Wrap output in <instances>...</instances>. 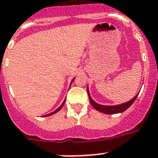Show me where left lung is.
Returning a JSON list of instances; mask_svg holds the SVG:
<instances>
[{
	"mask_svg": "<svg viewBox=\"0 0 158 158\" xmlns=\"http://www.w3.org/2000/svg\"><path fill=\"white\" fill-rule=\"evenodd\" d=\"M87 94H88V97H89L90 103L92 106H93L95 109H96L99 112H101L105 114H116V113H120V112H124L125 110L128 109L129 107L132 104V103L135 101V99H136L138 94L135 96L133 99H132L130 101L126 102L124 104H120V105H115V106H104V105H100V104H98L97 103H95L93 99H91V95L89 94V91H88V88H87Z\"/></svg>",
	"mask_w": 158,
	"mask_h": 158,
	"instance_id": "8db88e82",
	"label": "left lung"
}]
</instances>
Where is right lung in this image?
I'll return each instance as SVG.
<instances>
[{
    "label": "right lung",
    "mask_w": 158,
    "mask_h": 158,
    "mask_svg": "<svg viewBox=\"0 0 158 158\" xmlns=\"http://www.w3.org/2000/svg\"><path fill=\"white\" fill-rule=\"evenodd\" d=\"M73 80H74V79H72V81H71V83H72V82H73ZM65 100H66V99H65ZM65 100H64V101H63V104H62V105H61V106H60V107H59V108H57V109H56V110H55V111H54V112H51V113H50V114H47V115H46V116H51V115H53V114H54V113H56V112H59V110H60V109H61V108H63V104H64V103H65Z\"/></svg>",
    "instance_id": "1"
}]
</instances>
